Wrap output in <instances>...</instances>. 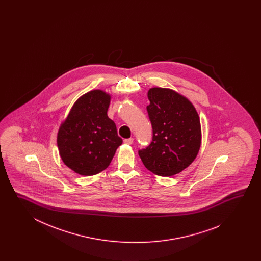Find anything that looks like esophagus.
<instances>
[{"instance_id":"34e87169","label":"esophagus","mask_w":261,"mask_h":261,"mask_svg":"<svg viewBox=\"0 0 261 261\" xmlns=\"http://www.w3.org/2000/svg\"><path fill=\"white\" fill-rule=\"evenodd\" d=\"M133 143V138H128L125 139L124 140V144H132Z\"/></svg>"}]
</instances>
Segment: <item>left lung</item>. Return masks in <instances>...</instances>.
I'll use <instances>...</instances> for the list:
<instances>
[{
  "label": "left lung",
  "instance_id": "1",
  "mask_svg": "<svg viewBox=\"0 0 261 261\" xmlns=\"http://www.w3.org/2000/svg\"><path fill=\"white\" fill-rule=\"evenodd\" d=\"M146 106L153 140L139 151L144 166L154 174L169 177L195 161L201 144L200 117L190 100L175 90L151 88Z\"/></svg>",
  "mask_w": 261,
  "mask_h": 261
}]
</instances>
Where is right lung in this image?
Instances as JSON below:
<instances>
[{"label": "right lung", "instance_id": "1", "mask_svg": "<svg viewBox=\"0 0 261 261\" xmlns=\"http://www.w3.org/2000/svg\"><path fill=\"white\" fill-rule=\"evenodd\" d=\"M111 95L94 89L79 97L57 134L61 161L73 172L90 176L111 163L122 139L107 116Z\"/></svg>", "mask_w": 261, "mask_h": 261}]
</instances>
